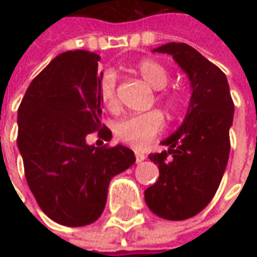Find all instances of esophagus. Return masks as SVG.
I'll use <instances>...</instances> for the list:
<instances>
[{
    "label": "esophagus",
    "instance_id": "1",
    "mask_svg": "<svg viewBox=\"0 0 257 257\" xmlns=\"http://www.w3.org/2000/svg\"><path fill=\"white\" fill-rule=\"evenodd\" d=\"M146 160V156L143 153H140V152H136V162L137 163H142Z\"/></svg>",
    "mask_w": 257,
    "mask_h": 257
}]
</instances>
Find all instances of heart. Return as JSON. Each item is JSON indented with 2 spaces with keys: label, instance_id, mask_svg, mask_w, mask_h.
Masks as SVG:
<instances>
[{
  "label": "heart",
  "instance_id": "heart-1",
  "mask_svg": "<svg viewBox=\"0 0 257 257\" xmlns=\"http://www.w3.org/2000/svg\"><path fill=\"white\" fill-rule=\"evenodd\" d=\"M136 68L154 90H163L169 84L170 77L167 70L156 60L146 58L140 61ZM98 97L105 108L114 110L117 107L115 74L111 70H107L98 81ZM160 98L172 110H177L182 105V98L174 93H164L160 95ZM164 125L166 121L163 114L153 110L149 113L123 117L114 124V134L120 142L130 144L136 149H143L146 144L150 143L156 136L163 132Z\"/></svg>",
  "mask_w": 257,
  "mask_h": 257
}]
</instances>
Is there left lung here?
Segmentation results:
<instances>
[{"label":"left lung","instance_id":"obj_1","mask_svg":"<svg viewBox=\"0 0 257 257\" xmlns=\"http://www.w3.org/2000/svg\"><path fill=\"white\" fill-rule=\"evenodd\" d=\"M153 53L170 54L190 81L192 97L182 125L164 139L167 150L150 154L159 180L144 192L149 209L167 220H184L210 203L226 170L234 104L222 70L184 43Z\"/></svg>","mask_w":257,"mask_h":257}]
</instances>
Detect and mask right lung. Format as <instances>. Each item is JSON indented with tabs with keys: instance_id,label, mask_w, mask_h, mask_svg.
I'll return each mask as SVG.
<instances>
[{
	"instance_id": "1",
	"label": "right lung",
	"mask_w": 257,
	"mask_h": 257,
	"mask_svg": "<svg viewBox=\"0 0 257 257\" xmlns=\"http://www.w3.org/2000/svg\"><path fill=\"white\" fill-rule=\"evenodd\" d=\"M98 61L84 50L57 55L31 81L18 108L17 144L28 187L51 220L70 227L95 222L110 180L136 162L128 147L85 140L95 130L111 140L101 124Z\"/></svg>"
}]
</instances>
